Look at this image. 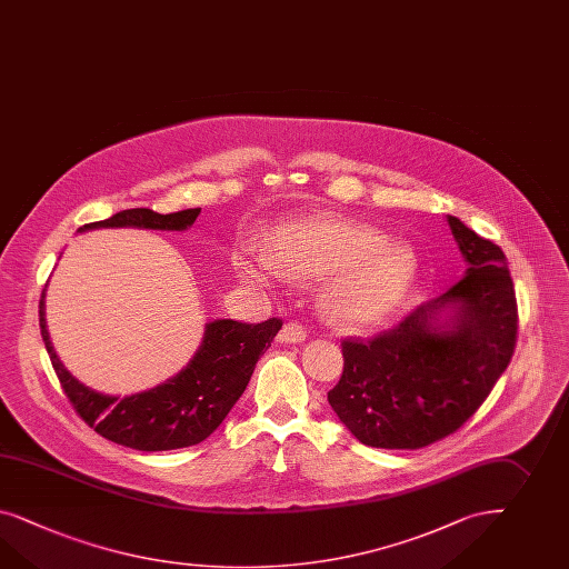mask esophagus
Segmentation results:
<instances>
[{
	"label": "esophagus",
	"instance_id": "1",
	"mask_svg": "<svg viewBox=\"0 0 569 569\" xmlns=\"http://www.w3.org/2000/svg\"><path fill=\"white\" fill-rule=\"evenodd\" d=\"M305 339H307V329L300 323H286L279 333V341H286V343H302Z\"/></svg>",
	"mask_w": 569,
	"mask_h": 569
}]
</instances>
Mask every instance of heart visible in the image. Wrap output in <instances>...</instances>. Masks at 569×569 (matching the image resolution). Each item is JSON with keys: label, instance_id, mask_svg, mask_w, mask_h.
I'll use <instances>...</instances> for the list:
<instances>
[{"label": "heart", "instance_id": "b5f03b06", "mask_svg": "<svg viewBox=\"0 0 569 569\" xmlns=\"http://www.w3.org/2000/svg\"><path fill=\"white\" fill-rule=\"evenodd\" d=\"M236 269L250 283L267 286L279 276L325 281L321 307L350 329L383 323L410 292L418 271L412 246L387 240L367 223L338 216L288 221L269 252L244 250Z\"/></svg>", "mask_w": 569, "mask_h": 569}]
</instances>
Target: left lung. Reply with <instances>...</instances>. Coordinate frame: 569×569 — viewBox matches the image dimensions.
Returning a JSON list of instances; mask_svg holds the SVG:
<instances>
[{
  "label": "left lung",
  "instance_id": "obj_1",
  "mask_svg": "<svg viewBox=\"0 0 569 569\" xmlns=\"http://www.w3.org/2000/svg\"><path fill=\"white\" fill-rule=\"evenodd\" d=\"M466 271L439 298L369 343L343 341L331 410L369 447L430 446L477 412L516 346L518 308L506 254L447 216Z\"/></svg>",
  "mask_w": 569,
  "mask_h": 569
}]
</instances>
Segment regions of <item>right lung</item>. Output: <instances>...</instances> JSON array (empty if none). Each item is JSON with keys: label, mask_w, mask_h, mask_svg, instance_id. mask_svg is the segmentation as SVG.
I'll return each mask as SVG.
<instances>
[{"label": "right lung", "mask_w": 569, "mask_h": 569, "mask_svg": "<svg viewBox=\"0 0 569 569\" xmlns=\"http://www.w3.org/2000/svg\"><path fill=\"white\" fill-rule=\"evenodd\" d=\"M200 209L159 216L151 209H128L87 223L78 231L99 228L184 231L197 221ZM46 292L39 302V325L47 353L63 391L80 418L101 437L139 451H168L197 446L230 415L244 393L254 367L281 329L279 319L246 325L231 319L204 323L199 350L184 369L132 396H109L78 381L53 350L46 321Z\"/></svg>", "instance_id": "add662e5"}]
</instances>
